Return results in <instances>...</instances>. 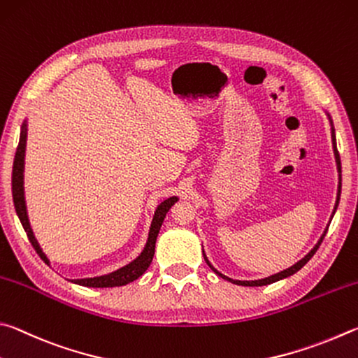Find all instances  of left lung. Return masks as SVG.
Returning a JSON list of instances; mask_svg holds the SVG:
<instances>
[{
  "mask_svg": "<svg viewBox=\"0 0 358 358\" xmlns=\"http://www.w3.org/2000/svg\"><path fill=\"white\" fill-rule=\"evenodd\" d=\"M331 141H334V150H335V159H336V165H338V171L341 173V160H340V154H338V149H336V138H335V130L331 129ZM340 195H341V174H340V185H338V198H336V204H335V209H334V214H335V210H336V208H338V203H340ZM325 233H327V231H324V234L321 236V239H319V242L316 243L315 245V248L311 250V252L305 256L303 259H300L299 262H296V264L294 266H291L289 268H286V271H283V272H280V273H275V275H272V277H267V278H262V280H255V281H241V280H233V278H228V277H224L223 273H220V272H217L214 267L210 266V262L208 261V258H206V255H204V259H206V262H208V266L212 268V271H214L218 277H222V278H224V280H228V281H231V283H234V285H239V286H266V285H271V283H275V281H278V280H283V278H286V277H291V275H294L296 273L297 271H300V268H302L306 262H308L311 258H313V255H315L316 252H317V248H319V245H321V242L324 241V237H325Z\"/></svg>",
  "mask_w": 358,
  "mask_h": 358,
  "instance_id": "obj_1",
  "label": "left lung"
}]
</instances>
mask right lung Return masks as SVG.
<instances>
[{"instance_id": "right-lung-1", "label": "right lung", "mask_w": 358, "mask_h": 358, "mask_svg": "<svg viewBox=\"0 0 358 358\" xmlns=\"http://www.w3.org/2000/svg\"><path fill=\"white\" fill-rule=\"evenodd\" d=\"M24 146H27V124L22 125V131H20V141H18V146L15 150V159H14V166H12V198H14V206L17 210V215L20 218L22 227L27 233L28 239L31 242V245L34 247L36 253L41 256V258L48 262L47 256L43 255V252L37 243L36 237L31 231L29 222H28V215H27V206H24V195H23V165H24ZM178 201V198L171 196L163 201L159 208L155 210L152 224H150V231H149V239L146 247H144L143 253L138 256L135 261H131L130 264H127L122 268H119L116 272H111L108 275H102V277H94V278H81V280H73V283L81 285V286H87V287H115V286H124L130 283V281L136 280L138 277L146 272V268L150 266L154 258V252H155V241L157 236H159V231L163 220H165L166 212L171 209V206Z\"/></svg>"}]
</instances>
